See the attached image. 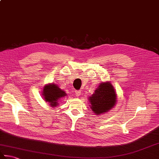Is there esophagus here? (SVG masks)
Listing matches in <instances>:
<instances>
[{
    "label": "esophagus",
    "instance_id": "esophagus-1",
    "mask_svg": "<svg viewBox=\"0 0 159 159\" xmlns=\"http://www.w3.org/2000/svg\"><path fill=\"white\" fill-rule=\"evenodd\" d=\"M76 96L77 97H79V96L81 95V90H76Z\"/></svg>",
    "mask_w": 159,
    "mask_h": 159
}]
</instances>
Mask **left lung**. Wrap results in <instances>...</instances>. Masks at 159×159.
<instances>
[{
	"label": "left lung",
	"instance_id": "8db88e82",
	"mask_svg": "<svg viewBox=\"0 0 159 159\" xmlns=\"http://www.w3.org/2000/svg\"><path fill=\"white\" fill-rule=\"evenodd\" d=\"M116 94L110 82L101 83L94 93L89 97L90 108L99 115L110 111L116 102Z\"/></svg>",
	"mask_w": 159,
	"mask_h": 159
}]
</instances>
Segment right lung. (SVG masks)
Returning a JSON list of instances; mask_svg holds the SVG:
<instances>
[{
    "instance_id": "obj_1",
    "label": "right lung",
    "mask_w": 159,
    "mask_h": 159,
    "mask_svg": "<svg viewBox=\"0 0 159 159\" xmlns=\"http://www.w3.org/2000/svg\"><path fill=\"white\" fill-rule=\"evenodd\" d=\"M67 95L63 90L58 88L56 84H48L43 90V96L45 101L48 102L51 107H55L58 105V101L61 98Z\"/></svg>"
}]
</instances>
